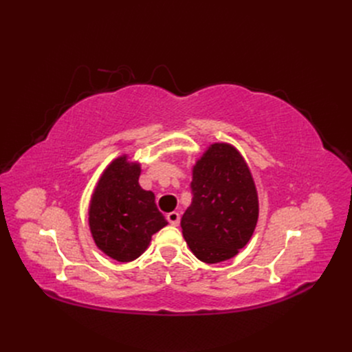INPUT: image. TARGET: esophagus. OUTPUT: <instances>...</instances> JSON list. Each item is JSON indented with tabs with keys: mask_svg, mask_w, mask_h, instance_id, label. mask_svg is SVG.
<instances>
[{
	"mask_svg": "<svg viewBox=\"0 0 352 352\" xmlns=\"http://www.w3.org/2000/svg\"><path fill=\"white\" fill-rule=\"evenodd\" d=\"M167 221H169V223L170 225H173V226H177L179 225V222H180V214L177 213V212H170V213H167Z\"/></svg>",
	"mask_w": 352,
	"mask_h": 352,
	"instance_id": "esophagus-1",
	"label": "esophagus"
}]
</instances>
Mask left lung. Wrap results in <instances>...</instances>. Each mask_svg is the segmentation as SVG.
I'll use <instances>...</instances> for the list:
<instances>
[{
    "label": "left lung",
    "instance_id": "1",
    "mask_svg": "<svg viewBox=\"0 0 352 352\" xmlns=\"http://www.w3.org/2000/svg\"><path fill=\"white\" fill-rule=\"evenodd\" d=\"M192 205L183 213V238L195 256L217 263L238 255L256 228L255 182L232 144L214 143L193 166Z\"/></svg>",
    "mask_w": 352,
    "mask_h": 352
}]
</instances>
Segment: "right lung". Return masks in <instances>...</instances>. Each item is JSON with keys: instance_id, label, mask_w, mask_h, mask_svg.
<instances>
[{"instance_id": "right-lung-1", "label": "right lung", "mask_w": 352, "mask_h": 352, "mask_svg": "<svg viewBox=\"0 0 352 352\" xmlns=\"http://www.w3.org/2000/svg\"><path fill=\"white\" fill-rule=\"evenodd\" d=\"M140 164L114 159L100 177L89 208L91 236L100 250L119 262L139 258L152 236L167 225L155 193L139 185Z\"/></svg>"}]
</instances>
